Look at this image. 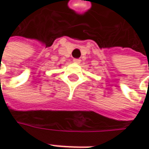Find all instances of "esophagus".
<instances>
[{"label": "esophagus", "mask_w": 149, "mask_h": 149, "mask_svg": "<svg viewBox=\"0 0 149 149\" xmlns=\"http://www.w3.org/2000/svg\"><path fill=\"white\" fill-rule=\"evenodd\" d=\"M80 61H81V60H80L79 58H74V59H73V62H74L75 64H79Z\"/></svg>", "instance_id": "obj_1"}]
</instances>
